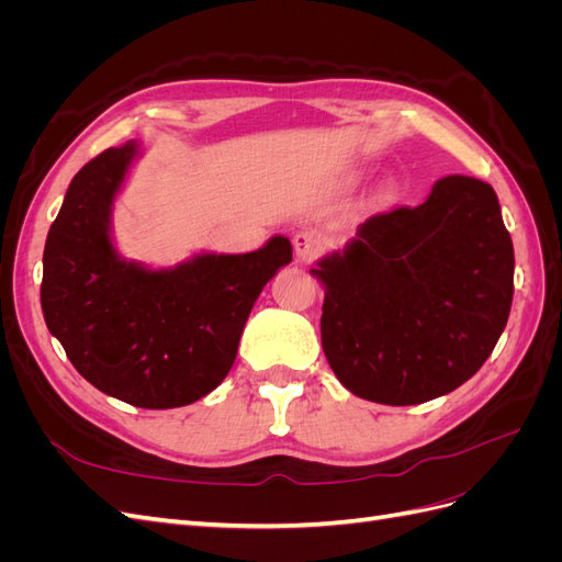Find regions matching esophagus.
Wrapping results in <instances>:
<instances>
[{"label":"esophagus","mask_w":562,"mask_h":562,"mask_svg":"<svg viewBox=\"0 0 562 562\" xmlns=\"http://www.w3.org/2000/svg\"><path fill=\"white\" fill-rule=\"evenodd\" d=\"M293 246H295V252H297V258L302 262H312L316 255L323 248H326V241H323L321 232H316V229H302V232L295 234Z\"/></svg>","instance_id":"obj_1"}]
</instances>
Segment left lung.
Here are the masks:
<instances>
[{"label": "left lung", "instance_id": "left-lung-1", "mask_svg": "<svg viewBox=\"0 0 562 562\" xmlns=\"http://www.w3.org/2000/svg\"><path fill=\"white\" fill-rule=\"evenodd\" d=\"M321 345L351 394L417 405L473 378L506 328L514 244L497 194L440 178L415 209L372 215L316 262Z\"/></svg>", "mask_w": 562, "mask_h": 562}]
</instances>
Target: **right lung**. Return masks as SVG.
Here are the masks:
<instances>
[{"mask_svg":"<svg viewBox=\"0 0 562 562\" xmlns=\"http://www.w3.org/2000/svg\"><path fill=\"white\" fill-rule=\"evenodd\" d=\"M140 155L131 140L67 187L44 246L42 312L79 375L147 411L190 405L223 382L255 300L293 260L285 236L252 252H199L151 269L119 255L112 209Z\"/></svg>","mask_w":562,"mask_h":562,"instance_id":"obj_1","label":"right lung"}]
</instances>
